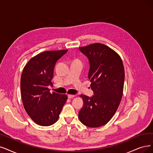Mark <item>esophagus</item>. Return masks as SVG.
Returning a JSON list of instances; mask_svg holds the SVG:
<instances>
[{
	"label": "esophagus",
	"mask_w": 153,
	"mask_h": 153,
	"mask_svg": "<svg viewBox=\"0 0 153 153\" xmlns=\"http://www.w3.org/2000/svg\"><path fill=\"white\" fill-rule=\"evenodd\" d=\"M74 97H75L74 95H68V97L69 99H72V98H73Z\"/></svg>",
	"instance_id": "obj_1"
}]
</instances>
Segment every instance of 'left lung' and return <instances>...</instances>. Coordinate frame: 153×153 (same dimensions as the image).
<instances>
[{
    "label": "left lung",
    "instance_id": "obj_1",
    "mask_svg": "<svg viewBox=\"0 0 153 153\" xmlns=\"http://www.w3.org/2000/svg\"><path fill=\"white\" fill-rule=\"evenodd\" d=\"M79 50L88 59V77L94 95H80L83 105L78 117L85 126L99 127L106 124L119 107L124 88V65L119 54L105 45L91 44Z\"/></svg>",
    "mask_w": 153,
    "mask_h": 153
}]
</instances>
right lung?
Returning <instances> with one entry per match:
<instances>
[{
  "instance_id": "add662e5",
  "label": "right lung",
  "mask_w": 153,
  "mask_h": 153,
  "mask_svg": "<svg viewBox=\"0 0 153 153\" xmlns=\"http://www.w3.org/2000/svg\"><path fill=\"white\" fill-rule=\"evenodd\" d=\"M68 50L48 51L30 59L21 78V92L24 107L37 124H54L67 99L65 94L50 93L53 71L57 61Z\"/></svg>"
}]
</instances>
